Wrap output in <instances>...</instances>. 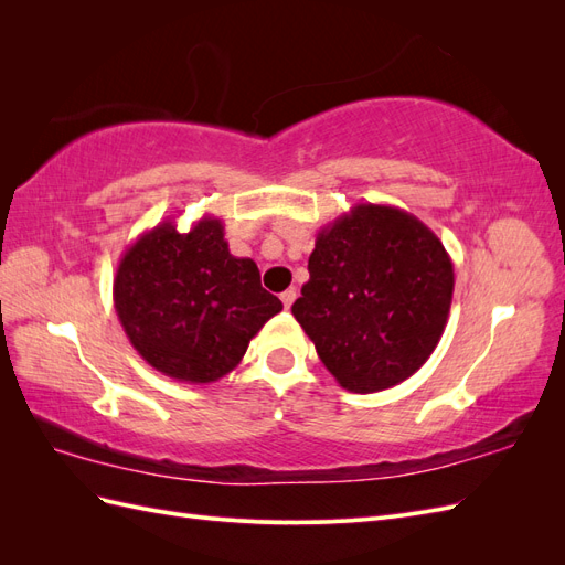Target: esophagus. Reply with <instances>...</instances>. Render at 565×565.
I'll use <instances>...</instances> for the list:
<instances>
[{
  "instance_id": "34e87169",
  "label": "esophagus",
  "mask_w": 565,
  "mask_h": 565,
  "mask_svg": "<svg viewBox=\"0 0 565 565\" xmlns=\"http://www.w3.org/2000/svg\"><path fill=\"white\" fill-rule=\"evenodd\" d=\"M280 299H282V303H285V309H292V303H295V299H297V292H295V289H285V292L280 295Z\"/></svg>"
}]
</instances>
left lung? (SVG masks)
I'll return each instance as SVG.
<instances>
[{"label":"left lung","mask_w":565,"mask_h":565,"mask_svg":"<svg viewBox=\"0 0 565 565\" xmlns=\"http://www.w3.org/2000/svg\"><path fill=\"white\" fill-rule=\"evenodd\" d=\"M309 273L292 316L339 386L384 391L429 361L450 316L455 270L415 214L355 204L318 231Z\"/></svg>","instance_id":"obj_1"}]
</instances>
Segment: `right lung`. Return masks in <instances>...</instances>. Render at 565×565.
Masks as SVG:
<instances>
[{
	"instance_id": "add662e5",
	"label": "right lung",
	"mask_w": 565,
	"mask_h": 565,
	"mask_svg": "<svg viewBox=\"0 0 565 565\" xmlns=\"http://www.w3.org/2000/svg\"><path fill=\"white\" fill-rule=\"evenodd\" d=\"M113 301L143 361L185 384L226 377L252 337L282 311L256 264L231 254L216 216H202L188 233L167 218L136 237L117 264Z\"/></svg>"
}]
</instances>
